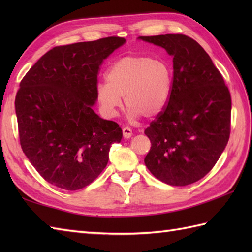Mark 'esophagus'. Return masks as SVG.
<instances>
[{
    "instance_id": "1",
    "label": "esophagus",
    "mask_w": 252,
    "mask_h": 252,
    "mask_svg": "<svg viewBox=\"0 0 252 252\" xmlns=\"http://www.w3.org/2000/svg\"><path fill=\"white\" fill-rule=\"evenodd\" d=\"M122 134H123V137H125V138H130L132 136V130L130 129V127L125 126L122 129Z\"/></svg>"
}]
</instances>
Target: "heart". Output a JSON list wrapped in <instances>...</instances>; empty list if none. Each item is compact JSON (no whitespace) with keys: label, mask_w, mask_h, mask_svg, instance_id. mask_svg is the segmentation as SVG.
<instances>
[{"label":"heart","mask_w":252,"mask_h":252,"mask_svg":"<svg viewBox=\"0 0 252 252\" xmlns=\"http://www.w3.org/2000/svg\"><path fill=\"white\" fill-rule=\"evenodd\" d=\"M107 82L96 88L97 98L107 115L115 116L122 104L133 119L152 118L167 106L172 89V70L163 60L148 55H129L115 62L106 74Z\"/></svg>","instance_id":"heart-1"}]
</instances>
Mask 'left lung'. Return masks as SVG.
Returning a JSON list of instances; mask_svg holds the SVG:
<instances>
[{"label": "left lung", "instance_id": "left-lung-1", "mask_svg": "<svg viewBox=\"0 0 252 252\" xmlns=\"http://www.w3.org/2000/svg\"><path fill=\"white\" fill-rule=\"evenodd\" d=\"M173 56L167 106L145 130L152 143L145 164L165 184L186 186L211 171L231 133L232 100L206 51L184 34L140 36Z\"/></svg>", "mask_w": 252, "mask_h": 252}]
</instances>
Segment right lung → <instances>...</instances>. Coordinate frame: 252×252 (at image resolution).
Returning a JSON list of instances; mask_svg holds the SVG:
<instances>
[{"label":"right lung","instance_id":"right-lung-1","mask_svg":"<svg viewBox=\"0 0 252 252\" xmlns=\"http://www.w3.org/2000/svg\"><path fill=\"white\" fill-rule=\"evenodd\" d=\"M125 37L107 36L53 47L20 81L16 94L20 146L42 178L62 189H81L97 178L111 144L122 138L115 121L104 120L97 99L99 67Z\"/></svg>","mask_w":252,"mask_h":252}]
</instances>
